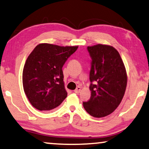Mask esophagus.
Listing matches in <instances>:
<instances>
[{"label":"esophagus","mask_w":149,"mask_h":149,"mask_svg":"<svg viewBox=\"0 0 149 149\" xmlns=\"http://www.w3.org/2000/svg\"><path fill=\"white\" fill-rule=\"evenodd\" d=\"M80 91H81V88L79 87V86H77L76 88V89L74 90V93H76V94H78V93H79V92H80Z\"/></svg>","instance_id":"esophagus-1"}]
</instances>
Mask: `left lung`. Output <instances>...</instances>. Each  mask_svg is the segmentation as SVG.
Instances as JSON below:
<instances>
[{"mask_svg":"<svg viewBox=\"0 0 149 149\" xmlns=\"http://www.w3.org/2000/svg\"><path fill=\"white\" fill-rule=\"evenodd\" d=\"M91 58L88 101L83 102L88 113L95 117L109 115L119 106L127 85L125 68L116 49L107 45L88 47Z\"/></svg>","mask_w":149,"mask_h":149,"instance_id":"obj_1","label":"left lung"}]
</instances>
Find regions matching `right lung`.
<instances>
[{
	"label": "right lung",
	"mask_w": 149,
	"mask_h": 149,
	"mask_svg": "<svg viewBox=\"0 0 149 149\" xmlns=\"http://www.w3.org/2000/svg\"><path fill=\"white\" fill-rule=\"evenodd\" d=\"M77 49V47L40 44L28 56L23 70V86L33 107L53 109L67 97L62 68Z\"/></svg>",
	"instance_id": "1"
}]
</instances>
